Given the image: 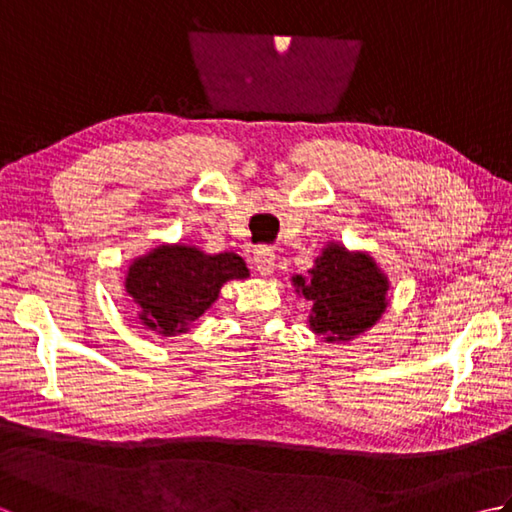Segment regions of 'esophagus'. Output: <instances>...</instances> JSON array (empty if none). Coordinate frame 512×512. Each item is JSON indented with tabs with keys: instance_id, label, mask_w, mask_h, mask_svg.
<instances>
[{
	"instance_id": "esophagus-1",
	"label": "esophagus",
	"mask_w": 512,
	"mask_h": 512,
	"mask_svg": "<svg viewBox=\"0 0 512 512\" xmlns=\"http://www.w3.org/2000/svg\"><path fill=\"white\" fill-rule=\"evenodd\" d=\"M253 266L259 270V275H273L275 266H277V257L270 248H257L255 257H253Z\"/></svg>"
}]
</instances>
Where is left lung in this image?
<instances>
[{
    "label": "left lung",
    "instance_id": "left-lung-1",
    "mask_svg": "<svg viewBox=\"0 0 512 512\" xmlns=\"http://www.w3.org/2000/svg\"><path fill=\"white\" fill-rule=\"evenodd\" d=\"M299 295L312 303L310 328L325 341H352L387 310L389 281L367 253H350L330 242L314 259L308 277H292Z\"/></svg>",
    "mask_w": 512,
    "mask_h": 512
}]
</instances>
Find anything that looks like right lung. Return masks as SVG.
I'll use <instances>...</instances> for the list:
<instances>
[{
    "label": "right lung",
    "instance_id": "1",
    "mask_svg": "<svg viewBox=\"0 0 512 512\" xmlns=\"http://www.w3.org/2000/svg\"><path fill=\"white\" fill-rule=\"evenodd\" d=\"M244 277L248 268L235 253L206 255L195 246L162 244L134 259L125 290L138 303L147 330L176 336L213 306L226 281Z\"/></svg>",
    "mask_w": 512,
    "mask_h": 512
}]
</instances>
